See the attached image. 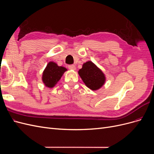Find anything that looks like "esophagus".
<instances>
[{
    "label": "esophagus",
    "instance_id": "34e87169",
    "mask_svg": "<svg viewBox=\"0 0 154 154\" xmlns=\"http://www.w3.org/2000/svg\"><path fill=\"white\" fill-rule=\"evenodd\" d=\"M68 67L70 70H73V71L76 70V66L74 65H70V66H68Z\"/></svg>",
    "mask_w": 154,
    "mask_h": 154
}]
</instances>
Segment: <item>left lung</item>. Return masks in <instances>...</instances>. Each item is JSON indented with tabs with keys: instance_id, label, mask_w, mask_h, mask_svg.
Returning <instances> with one entry per match:
<instances>
[{
	"instance_id": "8db88e82",
	"label": "left lung",
	"mask_w": 154,
	"mask_h": 154,
	"mask_svg": "<svg viewBox=\"0 0 154 154\" xmlns=\"http://www.w3.org/2000/svg\"><path fill=\"white\" fill-rule=\"evenodd\" d=\"M78 74L85 85L92 91H97L103 86L106 82L105 74L91 61L83 64Z\"/></svg>"
}]
</instances>
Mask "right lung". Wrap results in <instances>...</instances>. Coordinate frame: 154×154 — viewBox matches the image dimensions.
Returning a JSON list of instances; mask_svg holds the SVG:
<instances>
[{
    "mask_svg": "<svg viewBox=\"0 0 154 154\" xmlns=\"http://www.w3.org/2000/svg\"><path fill=\"white\" fill-rule=\"evenodd\" d=\"M67 69L62 66H58L57 63L49 62L44 70L42 80L44 85L49 88H53L61 79Z\"/></svg>",
    "mask_w": 154,
    "mask_h": 154,
    "instance_id": "1",
    "label": "right lung"
}]
</instances>
